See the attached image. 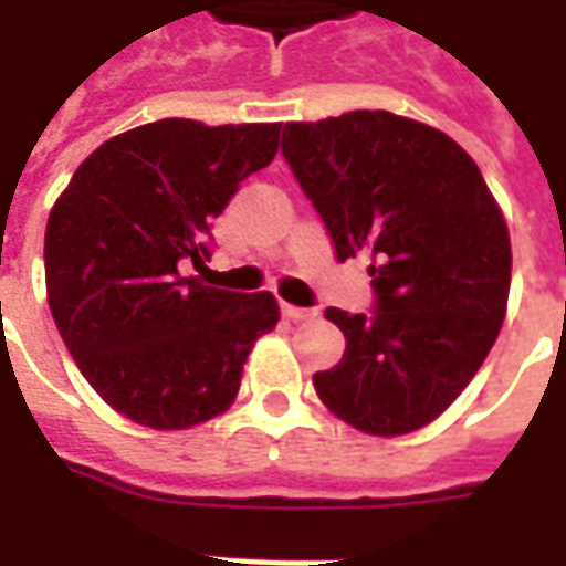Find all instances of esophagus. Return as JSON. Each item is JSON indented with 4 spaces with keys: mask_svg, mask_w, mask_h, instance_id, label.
Listing matches in <instances>:
<instances>
[{
    "mask_svg": "<svg viewBox=\"0 0 566 566\" xmlns=\"http://www.w3.org/2000/svg\"><path fill=\"white\" fill-rule=\"evenodd\" d=\"M317 312L315 308H298V305H283V317L286 321H312Z\"/></svg>",
    "mask_w": 566,
    "mask_h": 566,
    "instance_id": "34e87169",
    "label": "esophagus"
}]
</instances>
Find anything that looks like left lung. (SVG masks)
<instances>
[{
	"mask_svg": "<svg viewBox=\"0 0 566 566\" xmlns=\"http://www.w3.org/2000/svg\"><path fill=\"white\" fill-rule=\"evenodd\" d=\"M283 157L339 261L368 254L375 308H327L343 359L315 375L343 422L394 438L438 419L482 368L511 293V235L467 150L384 109L286 122Z\"/></svg>",
	"mask_w": 566,
	"mask_h": 566,
	"instance_id": "left-lung-1",
	"label": "left lung"
}]
</instances>
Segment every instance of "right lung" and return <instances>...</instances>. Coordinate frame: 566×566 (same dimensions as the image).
<instances>
[{"label":"right lung","instance_id":"right-lung-1","mask_svg":"<svg viewBox=\"0 0 566 566\" xmlns=\"http://www.w3.org/2000/svg\"><path fill=\"white\" fill-rule=\"evenodd\" d=\"M280 125L160 119L116 135L77 166L46 223V295L81 375L147 428H188L239 394L271 293L186 276L210 261V220L276 154Z\"/></svg>","mask_w":566,"mask_h":566}]
</instances>
